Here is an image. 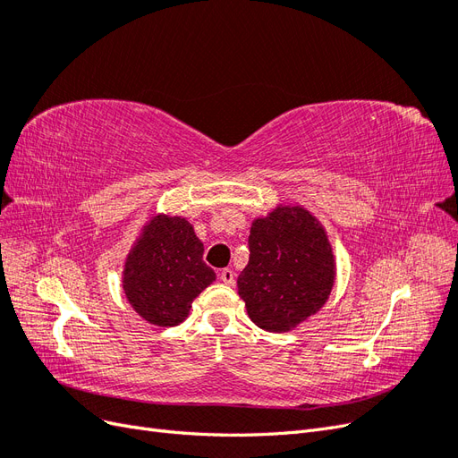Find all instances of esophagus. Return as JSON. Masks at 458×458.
<instances>
[{
    "label": "esophagus",
    "instance_id": "34e87169",
    "mask_svg": "<svg viewBox=\"0 0 458 458\" xmlns=\"http://www.w3.org/2000/svg\"><path fill=\"white\" fill-rule=\"evenodd\" d=\"M219 279L224 281L225 284H233L234 283V271L233 269H224L219 273Z\"/></svg>",
    "mask_w": 458,
    "mask_h": 458
}]
</instances>
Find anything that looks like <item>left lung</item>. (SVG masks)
<instances>
[{
    "label": "left lung",
    "instance_id": "8db88e82",
    "mask_svg": "<svg viewBox=\"0 0 458 458\" xmlns=\"http://www.w3.org/2000/svg\"><path fill=\"white\" fill-rule=\"evenodd\" d=\"M250 259L237 279L252 323L290 332L321 310L336 281L328 234L308 208L279 204L250 227Z\"/></svg>",
    "mask_w": 458,
    "mask_h": 458
}]
</instances>
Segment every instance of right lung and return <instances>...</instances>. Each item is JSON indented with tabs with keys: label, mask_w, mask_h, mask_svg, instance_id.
Returning a JSON list of instances; mask_svg holds the SVG:
<instances>
[{
	"label": "right lung",
	"mask_w": 458,
	"mask_h": 458,
	"mask_svg": "<svg viewBox=\"0 0 458 458\" xmlns=\"http://www.w3.org/2000/svg\"><path fill=\"white\" fill-rule=\"evenodd\" d=\"M202 254L204 244L185 217H150L131 244L122 271L123 294L135 313L157 327L183 323L192 300L216 281Z\"/></svg>",
	"instance_id": "right-lung-1"
}]
</instances>
